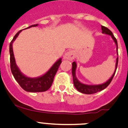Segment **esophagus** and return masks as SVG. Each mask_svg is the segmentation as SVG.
<instances>
[{
  "instance_id": "34e87169",
  "label": "esophagus",
  "mask_w": 128,
  "mask_h": 128,
  "mask_svg": "<svg viewBox=\"0 0 128 128\" xmlns=\"http://www.w3.org/2000/svg\"><path fill=\"white\" fill-rule=\"evenodd\" d=\"M76 56V54L74 52V51L73 50H71V51L68 52L66 53L64 55V60H70V61H72L74 59Z\"/></svg>"
}]
</instances>
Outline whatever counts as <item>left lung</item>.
Listing matches in <instances>:
<instances>
[{
    "instance_id": "1",
    "label": "left lung",
    "mask_w": 128,
    "mask_h": 128,
    "mask_svg": "<svg viewBox=\"0 0 128 128\" xmlns=\"http://www.w3.org/2000/svg\"><path fill=\"white\" fill-rule=\"evenodd\" d=\"M102 33H103V34H106V35H110V36H111V38H112V39L113 40L114 42L115 45H116V52H117V55H118V53L117 40H116V38L114 36L112 33L111 32V30H109L108 28L105 27V26H102ZM118 63V57L116 58L114 72L113 74H112V76L109 78L108 80H107L106 82L102 83V84H85V83H82V82H80V81L78 80V78H76V70L77 64H76V63L75 62H74L72 63V76H73V84H74V87H75L76 89L79 92H80V93H84V94H93V93H98V92L103 90L105 89L110 84V83H111V82L112 81V78H113L114 76L116 69H117Z\"/></svg>"
}]
</instances>
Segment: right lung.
<instances>
[{"instance_id": "right-lung-1", "label": "right lung", "mask_w": 128, "mask_h": 128, "mask_svg": "<svg viewBox=\"0 0 128 128\" xmlns=\"http://www.w3.org/2000/svg\"><path fill=\"white\" fill-rule=\"evenodd\" d=\"M38 24H35L31 26H29L26 28H29L32 26H38ZM26 29V28H25ZM23 30H20L16 34L14 37L11 41L9 46L10 52V69L14 77L19 84L22 88L27 92H46L51 87L52 84L54 82V78L55 74L57 72L59 66L62 63V58H60L57 61L55 62L54 64L51 66V68L45 73L40 76L31 78L24 74L20 70L19 68L16 64V59H15L14 54L13 51V44L15 40L18 37L20 33Z\"/></svg>"}]
</instances>
